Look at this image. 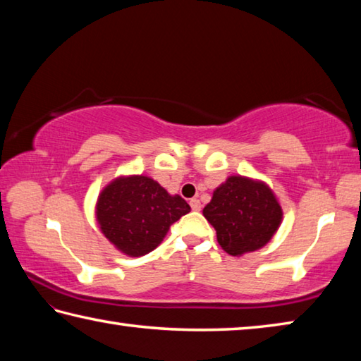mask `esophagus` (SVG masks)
<instances>
[{
	"instance_id": "esophagus-1",
	"label": "esophagus",
	"mask_w": 361,
	"mask_h": 361,
	"mask_svg": "<svg viewBox=\"0 0 361 361\" xmlns=\"http://www.w3.org/2000/svg\"><path fill=\"white\" fill-rule=\"evenodd\" d=\"M190 207H192L193 211H201V203H200V200H197V198L190 200Z\"/></svg>"
}]
</instances>
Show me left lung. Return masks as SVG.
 <instances>
[{
	"label": "left lung",
	"mask_w": 361,
	"mask_h": 361,
	"mask_svg": "<svg viewBox=\"0 0 361 361\" xmlns=\"http://www.w3.org/2000/svg\"><path fill=\"white\" fill-rule=\"evenodd\" d=\"M226 254L241 257L267 245L282 222V207L262 180L230 176L203 209Z\"/></svg>",
	"instance_id": "left-lung-1"
}]
</instances>
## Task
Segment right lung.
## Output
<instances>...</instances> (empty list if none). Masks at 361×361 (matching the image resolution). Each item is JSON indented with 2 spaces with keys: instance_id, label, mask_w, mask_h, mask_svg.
<instances>
[{
  "instance_id": "right-lung-1",
  "label": "right lung",
  "mask_w": 361,
  "mask_h": 361,
  "mask_svg": "<svg viewBox=\"0 0 361 361\" xmlns=\"http://www.w3.org/2000/svg\"><path fill=\"white\" fill-rule=\"evenodd\" d=\"M190 212L179 195H169L147 176L117 177L99 193L97 220L103 235L128 257H142L166 236L169 226Z\"/></svg>"
}]
</instances>
